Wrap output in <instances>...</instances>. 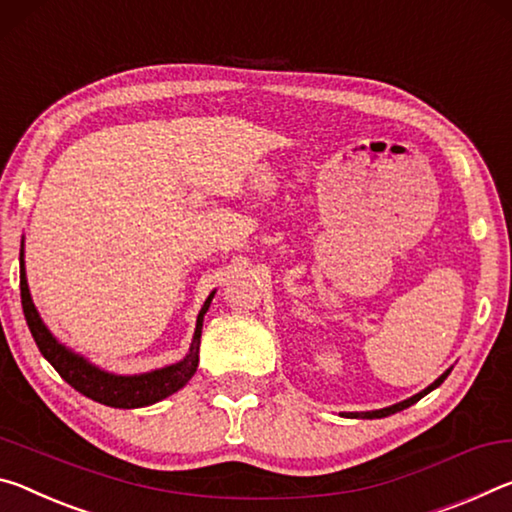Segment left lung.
<instances>
[{"label":"left lung","instance_id":"obj_1","mask_svg":"<svg viewBox=\"0 0 512 512\" xmlns=\"http://www.w3.org/2000/svg\"><path fill=\"white\" fill-rule=\"evenodd\" d=\"M449 372H451V370H447L445 374H442L438 381H433V383L429 385V388L420 392V395H415V397H410V399H406V401H401V404H395V406L383 408V410H372V413H351L349 417H363V420H374V417H388V415H392V413H397V410H404V408H408V406H413L415 401H420L424 395H429V392H431L433 388H438V385L447 379Z\"/></svg>","mask_w":512,"mask_h":512}]
</instances>
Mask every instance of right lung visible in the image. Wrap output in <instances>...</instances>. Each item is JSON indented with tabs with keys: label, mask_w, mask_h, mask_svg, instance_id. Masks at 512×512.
I'll use <instances>...</instances> for the list:
<instances>
[{
	"label": "right lung",
	"mask_w": 512,
	"mask_h": 512,
	"mask_svg": "<svg viewBox=\"0 0 512 512\" xmlns=\"http://www.w3.org/2000/svg\"><path fill=\"white\" fill-rule=\"evenodd\" d=\"M20 297H22V311L27 317L29 331L36 340L40 349L49 363L54 365V370L63 376V379L72 385L74 390L86 395L92 401H99V404L111 406V408H142L152 406L156 401L170 397L172 392L181 390L186 385L192 374L197 372L199 365V338H201V322H204V313L211 306L213 295L204 301V308L199 311L197 317V329L195 338H192L190 354L181 360L177 365L163 367V370L140 374V376H115L97 370L86 360L74 356L70 349L58 345L56 338L47 331V326L40 320V315L33 306L29 286H27V274H24V261L20 251Z\"/></svg>",
	"instance_id": "obj_1"
}]
</instances>
